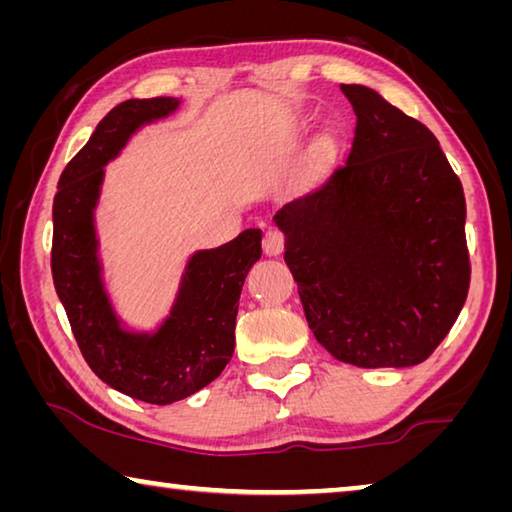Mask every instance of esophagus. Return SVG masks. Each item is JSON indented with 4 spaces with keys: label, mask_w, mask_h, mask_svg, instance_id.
Wrapping results in <instances>:
<instances>
[{
    "label": "esophagus",
    "mask_w": 512,
    "mask_h": 512,
    "mask_svg": "<svg viewBox=\"0 0 512 512\" xmlns=\"http://www.w3.org/2000/svg\"><path fill=\"white\" fill-rule=\"evenodd\" d=\"M284 250V237L280 230H266L264 235V255L268 257H277Z\"/></svg>",
    "instance_id": "1"
}]
</instances>
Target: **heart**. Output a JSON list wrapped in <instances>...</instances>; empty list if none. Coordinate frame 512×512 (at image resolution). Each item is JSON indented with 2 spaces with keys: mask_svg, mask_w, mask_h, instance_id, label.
<instances>
[{
  "mask_svg": "<svg viewBox=\"0 0 512 512\" xmlns=\"http://www.w3.org/2000/svg\"><path fill=\"white\" fill-rule=\"evenodd\" d=\"M334 144H336L334 133H329V131L320 133L316 137L314 146H311V151H309L311 167H320V164H325L329 160V155H332V151H334Z\"/></svg>",
  "mask_w": 512,
  "mask_h": 512,
  "instance_id": "obj_1",
  "label": "heart"
}]
</instances>
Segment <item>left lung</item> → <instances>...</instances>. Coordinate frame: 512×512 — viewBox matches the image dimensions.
I'll list each match as a JSON object with an SVG mask.
<instances>
[{
	"label": "left lung",
	"mask_w": 512,
	"mask_h": 512,
	"mask_svg": "<svg viewBox=\"0 0 512 512\" xmlns=\"http://www.w3.org/2000/svg\"><path fill=\"white\" fill-rule=\"evenodd\" d=\"M348 162L273 221L309 329L334 359L409 368L438 348L470 289L461 180L427 126L366 85Z\"/></svg>",
	"instance_id": "1"
}]
</instances>
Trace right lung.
Segmentation results:
<instances>
[{
  "label": "right lung",
  "instance_id": "right-lung-1",
  "mask_svg": "<svg viewBox=\"0 0 512 512\" xmlns=\"http://www.w3.org/2000/svg\"><path fill=\"white\" fill-rule=\"evenodd\" d=\"M183 99H128L99 121L58 180L51 273L88 366L133 400L173 404L221 375L235 352L241 287L262 257V230L187 257L176 293L151 329L126 323L106 287L97 230L106 167L128 142L173 115Z\"/></svg>",
  "mask_w": 512,
  "mask_h": 512
}]
</instances>
